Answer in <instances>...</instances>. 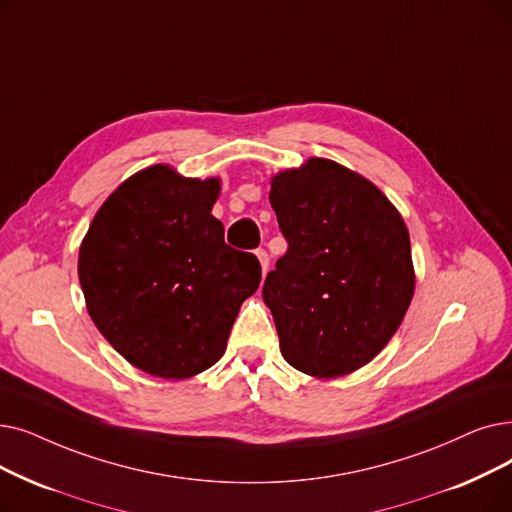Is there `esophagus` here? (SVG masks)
<instances>
[{
  "mask_svg": "<svg viewBox=\"0 0 512 512\" xmlns=\"http://www.w3.org/2000/svg\"><path fill=\"white\" fill-rule=\"evenodd\" d=\"M255 255H257V259H259V263H261V272L268 274V270H270V255H268V251H265V249H257Z\"/></svg>",
  "mask_w": 512,
  "mask_h": 512,
  "instance_id": "1",
  "label": "esophagus"
}]
</instances>
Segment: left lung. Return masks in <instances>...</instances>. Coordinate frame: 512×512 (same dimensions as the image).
I'll list each match as a JSON object with an SVG mask.
<instances>
[{
  "mask_svg": "<svg viewBox=\"0 0 512 512\" xmlns=\"http://www.w3.org/2000/svg\"><path fill=\"white\" fill-rule=\"evenodd\" d=\"M270 203L288 249L263 284L293 368L332 379L368 364L414 295L410 236L387 196L337 163L278 173Z\"/></svg>",
  "mask_w": 512,
  "mask_h": 512,
  "instance_id": "left-lung-1",
  "label": "left lung"
}]
</instances>
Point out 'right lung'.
Listing matches in <instances>:
<instances>
[{
  "label": "right lung",
  "instance_id": "obj_1",
  "mask_svg": "<svg viewBox=\"0 0 512 512\" xmlns=\"http://www.w3.org/2000/svg\"><path fill=\"white\" fill-rule=\"evenodd\" d=\"M219 180L148 167L96 213L79 251L87 311L123 358L161 379H188L224 355L240 303L261 280L211 215Z\"/></svg>",
  "mask_w": 512,
  "mask_h": 512
}]
</instances>
